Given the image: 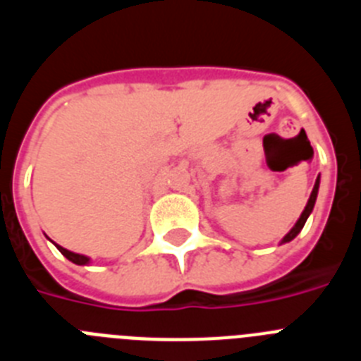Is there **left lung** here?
Listing matches in <instances>:
<instances>
[{"label":"left lung","mask_w":361,"mask_h":361,"mask_svg":"<svg viewBox=\"0 0 361 361\" xmlns=\"http://www.w3.org/2000/svg\"><path fill=\"white\" fill-rule=\"evenodd\" d=\"M318 188H320V177H318V178H317V183H314V188H312V191H311V197H309L307 204H305L304 212H302V215H300V219L296 220V224L293 226V228H291V231H289L288 235H286V237L282 238V242H280V244H286V242H291L293 238H295L296 235H298V233L302 231V228H304V224H305V220H307V216L311 215L312 208H314V202H317Z\"/></svg>","instance_id":"1"}]
</instances>
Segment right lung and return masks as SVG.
Returning <instances> with one entry per match:
<instances>
[{
  "label": "right lung",
  "instance_id": "1",
  "mask_svg": "<svg viewBox=\"0 0 361 361\" xmlns=\"http://www.w3.org/2000/svg\"><path fill=\"white\" fill-rule=\"evenodd\" d=\"M54 244H56V242H54ZM56 247H57V250H59V251H61V253L65 255L66 258H68L70 262L78 264V266H86V264H90V258H88V257H85V255L72 253V251L65 250V247H61V245H59V244H56Z\"/></svg>",
  "mask_w": 361,
  "mask_h": 361
}]
</instances>
